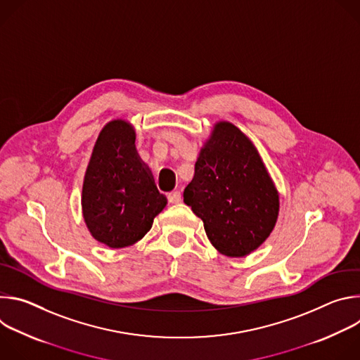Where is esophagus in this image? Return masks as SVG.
I'll use <instances>...</instances> for the list:
<instances>
[{"mask_svg": "<svg viewBox=\"0 0 360 360\" xmlns=\"http://www.w3.org/2000/svg\"><path fill=\"white\" fill-rule=\"evenodd\" d=\"M168 200L171 203H179L181 202V192L179 191H174L168 193Z\"/></svg>", "mask_w": 360, "mask_h": 360, "instance_id": "esophagus-1", "label": "esophagus"}]
</instances>
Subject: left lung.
I'll list each match as a JSON object with an SVG mask.
<instances>
[{
  "instance_id": "obj_1",
  "label": "left lung",
  "mask_w": 360,
  "mask_h": 360,
  "mask_svg": "<svg viewBox=\"0 0 360 360\" xmlns=\"http://www.w3.org/2000/svg\"><path fill=\"white\" fill-rule=\"evenodd\" d=\"M184 202L211 243L232 258L258 249L274 231L279 195L258 150L231 122H218L200 149Z\"/></svg>"
}]
</instances>
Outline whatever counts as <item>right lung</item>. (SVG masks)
Listing matches in <instances>:
<instances>
[{"mask_svg":"<svg viewBox=\"0 0 360 360\" xmlns=\"http://www.w3.org/2000/svg\"><path fill=\"white\" fill-rule=\"evenodd\" d=\"M167 205L135 148V131L122 120L101 131L85 172L82 214L91 235L118 249L145 236Z\"/></svg>","mask_w":360,"mask_h":360,"instance_id":"obj_1","label":"right lung"}]
</instances>
